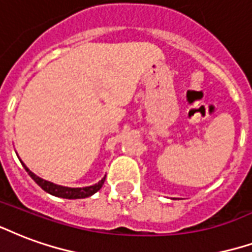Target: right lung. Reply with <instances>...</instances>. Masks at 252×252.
<instances>
[{
	"label": "right lung",
	"mask_w": 252,
	"mask_h": 252,
	"mask_svg": "<svg viewBox=\"0 0 252 252\" xmlns=\"http://www.w3.org/2000/svg\"><path fill=\"white\" fill-rule=\"evenodd\" d=\"M24 165V168L29 173V176H31L34 182H36L38 186H40L45 192L50 193V195H53V196L57 197H64V199H84V197H89L92 196L93 193H96L102 187V184L105 182V176L97 182L96 184H93V186H88V187H64V186H59V184L52 183V182H48L45 179L40 178V176H37L36 173H33L31 169L28 168L25 164L22 163Z\"/></svg>",
	"instance_id": "obj_1"
}]
</instances>
